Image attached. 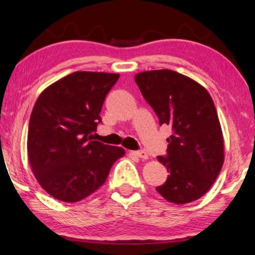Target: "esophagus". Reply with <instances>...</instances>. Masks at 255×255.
<instances>
[{
    "label": "esophagus",
    "instance_id": "obj_1",
    "mask_svg": "<svg viewBox=\"0 0 255 255\" xmlns=\"http://www.w3.org/2000/svg\"><path fill=\"white\" fill-rule=\"evenodd\" d=\"M131 153H132V154H133V155L138 156V158L142 159V160H146V159L148 158L147 153H146L145 151H133V152H131Z\"/></svg>",
    "mask_w": 255,
    "mask_h": 255
}]
</instances>
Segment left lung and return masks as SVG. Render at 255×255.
I'll list each match as a JSON object with an SVG mask.
<instances>
[{"instance_id":"1","label":"left lung","mask_w":255,"mask_h":255,"mask_svg":"<svg viewBox=\"0 0 255 255\" xmlns=\"http://www.w3.org/2000/svg\"><path fill=\"white\" fill-rule=\"evenodd\" d=\"M134 80L159 124L173 131L167 138V155L158 156L169 175L156 191L175 204L198 200L214 184L224 162V139L210 94L169 69L138 73Z\"/></svg>"}]
</instances>
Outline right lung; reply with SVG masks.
Here are the masks:
<instances>
[{"label":"right lung","mask_w":255,"mask_h":255,"mask_svg":"<svg viewBox=\"0 0 255 255\" xmlns=\"http://www.w3.org/2000/svg\"><path fill=\"white\" fill-rule=\"evenodd\" d=\"M120 74L74 72L52 83L34 104L27 131V156L41 188L59 201H81L106 182L117 146L93 140L102 122L107 94Z\"/></svg>","instance_id":"add662e5"}]
</instances>
